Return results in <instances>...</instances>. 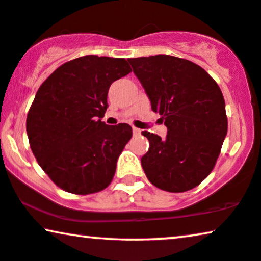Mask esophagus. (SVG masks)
<instances>
[{
    "label": "esophagus",
    "mask_w": 261,
    "mask_h": 261,
    "mask_svg": "<svg viewBox=\"0 0 261 261\" xmlns=\"http://www.w3.org/2000/svg\"><path fill=\"white\" fill-rule=\"evenodd\" d=\"M133 133H134L135 136H137V135L141 134V130H140V128H137V127H133Z\"/></svg>",
    "instance_id": "obj_1"
}]
</instances>
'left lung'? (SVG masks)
I'll list each match as a JSON object with an SVG mask.
<instances>
[{"label":"left lung","instance_id":"1","mask_svg":"<svg viewBox=\"0 0 261 261\" xmlns=\"http://www.w3.org/2000/svg\"><path fill=\"white\" fill-rule=\"evenodd\" d=\"M150 100L163 115L166 138L143 131L149 149L141 164L161 190L183 193L212 172L227 133L222 90L199 65L171 55L127 59Z\"/></svg>","mask_w":261,"mask_h":261}]
</instances>
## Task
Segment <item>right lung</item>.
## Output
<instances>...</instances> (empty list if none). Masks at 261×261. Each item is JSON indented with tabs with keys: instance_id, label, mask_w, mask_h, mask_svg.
I'll list each match as a JSON object with an SVG mask.
<instances>
[{
	"instance_id": "right-lung-1",
	"label": "right lung",
	"mask_w": 261,
	"mask_h": 261,
	"mask_svg": "<svg viewBox=\"0 0 261 261\" xmlns=\"http://www.w3.org/2000/svg\"><path fill=\"white\" fill-rule=\"evenodd\" d=\"M130 72L125 59L87 55L65 62L39 87L26 131L38 165L62 190L88 195L113 179L133 128L101 119L111 84Z\"/></svg>"
}]
</instances>
